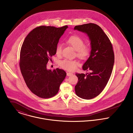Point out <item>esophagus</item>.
<instances>
[{
    "mask_svg": "<svg viewBox=\"0 0 133 133\" xmlns=\"http://www.w3.org/2000/svg\"><path fill=\"white\" fill-rule=\"evenodd\" d=\"M73 75V74L71 73H66V75L68 76H71Z\"/></svg>",
    "mask_w": 133,
    "mask_h": 133,
    "instance_id": "esophagus-1",
    "label": "esophagus"
}]
</instances>
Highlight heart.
<instances>
[{"instance_id":"b5f03b06","label":"heart","mask_w":133,"mask_h":133,"mask_svg":"<svg viewBox=\"0 0 133 133\" xmlns=\"http://www.w3.org/2000/svg\"><path fill=\"white\" fill-rule=\"evenodd\" d=\"M66 42L71 45L76 51V55L81 59H85L89 57L91 52V47L84 44L83 39L78 36H72L68 38ZM63 45L61 43L57 44L56 46L55 52L57 55H60L62 53ZM78 62L76 60L65 59L59 62L60 66L68 71L75 70L78 65Z\"/></svg>"}]
</instances>
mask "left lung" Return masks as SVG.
Segmentation results:
<instances>
[{
    "instance_id": "obj_1",
    "label": "left lung",
    "mask_w": 133,
    "mask_h": 133,
    "mask_svg": "<svg viewBox=\"0 0 133 133\" xmlns=\"http://www.w3.org/2000/svg\"><path fill=\"white\" fill-rule=\"evenodd\" d=\"M75 30L85 33L90 41V57L82 66L86 74L76 73L78 78L75 87L76 95L84 99H91L99 95L107 84L114 63L112 43L98 25L89 23L76 25Z\"/></svg>"
}]
</instances>
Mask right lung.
<instances>
[{
	"label": "right lung",
	"instance_id": "obj_1",
	"mask_svg": "<svg viewBox=\"0 0 133 133\" xmlns=\"http://www.w3.org/2000/svg\"><path fill=\"white\" fill-rule=\"evenodd\" d=\"M40 26L33 29L24 39L20 54V69L25 82L35 95L49 98L56 95L66 74L57 68H46L49 59L56 54L59 40L68 29Z\"/></svg>",
	"mask_w": 133,
	"mask_h": 133
}]
</instances>
